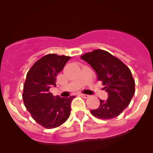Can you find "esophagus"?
<instances>
[{
	"label": "esophagus",
	"mask_w": 153,
	"mask_h": 153,
	"mask_svg": "<svg viewBox=\"0 0 153 153\" xmlns=\"http://www.w3.org/2000/svg\"><path fill=\"white\" fill-rule=\"evenodd\" d=\"M79 96L83 97V98H85V99L88 98V97H90L89 95H86V94H83V93H81V94H79Z\"/></svg>",
	"instance_id": "34e87169"
}]
</instances>
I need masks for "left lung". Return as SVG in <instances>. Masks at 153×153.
<instances>
[{
  "label": "left lung",
  "mask_w": 153,
  "mask_h": 153,
  "mask_svg": "<svg viewBox=\"0 0 153 153\" xmlns=\"http://www.w3.org/2000/svg\"><path fill=\"white\" fill-rule=\"evenodd\" d=\"M80 57L95 70L97 79L102 81L103 89L108 93L107 100H100V106L90 113L102 120H111L120 116L129 106L135 93V80L129 67L102 50L86 53Z\"/></svg>",
  "instance_id": "1"
}]
</instances>
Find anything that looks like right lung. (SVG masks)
<instances>
[{
  "instance_id": "right-lung-1",
  "label": "right lung",
  "mask_w": 153,
  "mask_h": 153,
  "mask_svg": "<svg viewBox=\"0 0 153 153\" xmlns=\"http://www.w3.org/2000/svg\"><path fill=\"white\" fill-rule=\"evenodd\" d=\"M70 56L51 53L41 57L31 67L24 84L23 100L31 117L47 129H53L65 123L70 115L69 98L53 97L49 91L56 86V77Z\"/></svg>"
}]
</instances>
